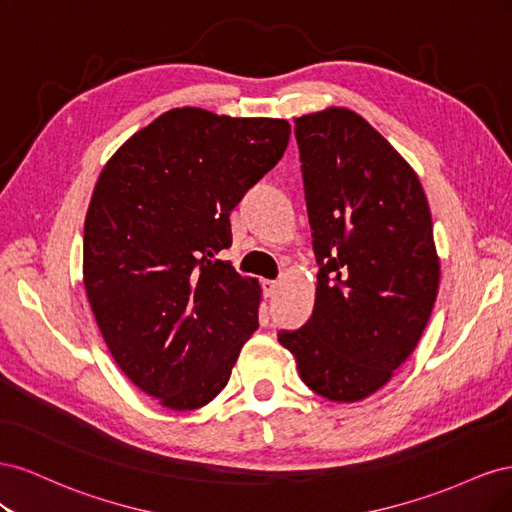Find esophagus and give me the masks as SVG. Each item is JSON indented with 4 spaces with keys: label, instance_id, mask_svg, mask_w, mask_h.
I'll use <instances>...</instances> for the list:
<instances>
[{
    "label": "esophagus",
    "instance_id": "1",
    "mask_svg": "<svg viewBox=\"0 0 512 512\" xmlns=\"http://www.w3.org/2000/svg\"><path fill=\"white\" fill-rule=\"evenodd\" d=\"M262 292H265V297H273V294L277 292V282L273 280H262Z\"/></svg>",
    "mask_w": 512,
    "mask_h": 512
}]
</instances>
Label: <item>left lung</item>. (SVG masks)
I'll return each mask as SVG.
<instances>
[{"label": "left lung", "instance_id": "left-lung-1", "mask_svg": "<svg viewBox=\"0 0 512 512\" xmlns=\"http://www.w3.org/2000/svg\"><path fill=\"white\" fill-rule=\"evenodd\" d=\"M294 123L320 269L312 318L277 339L314 393L359 401L412 354L436 303L431 213L414 170L361 115Z\"/></svg>", "mask_w": 512, "mask_h": 512}]
</instances>
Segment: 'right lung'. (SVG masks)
Returning <instances> with one entry per match:
<instances>
[{"label":"right lung","instance_id":"1","mask_svg":"<svg viewBox=\"0 0 512 512\" xmlns=\"http://www.w3.org/2000/svg\"><path fill=\"white\" fill-rule=\"evenodd\" d=\"M284 119L173 108L108 160L85 218L89 305L115 363L170 410L209 404L258 329L260 288L218 258L230 211L280 162Z\"/></svg>","mask_w":512,"mask_h":512}]
</instances>
